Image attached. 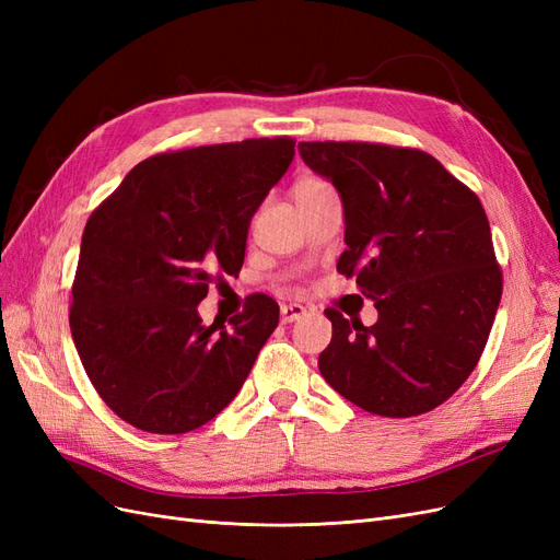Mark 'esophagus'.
<instances>
[{
	"instance_id": "1",
	"label": "esophagus",
	"mask_w": 560,
	"mask_h": 560,
	"mask_svg": "<svg viewBox=\"0 0 560 560\" xmlns=\"http://www.w3.org/2000/svg\"><path fill=\"white\" fill-rule=\"evenodd\" d=\"M303 315H306V308H303L301 303H284V306H280V319L284 322V325L296 322Z\"/></svg>"
}]
</instances>
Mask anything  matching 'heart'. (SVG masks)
Here are the masks:
<instances>
[{"label": "heart", "instance_id": "obj_1", "mask_svg": "<svg viewBox=\"0 0 560 560\" xmlns=\"http://www.w3.org/2000/svg\"><path fill=\"white\" fill-rule=\"evenodd\" d=\"M327 189H331V186H329L325 179L306 175V177H301V179L294 184V198H296V196H306V194L327 191Z\"/></svg>", "mask_w": 560, "mask_h": 560}]
</instances>
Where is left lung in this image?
I'll use <instances>...</instances> for the list:
<instances>
[{
	"label": "left lung",
	"mask_w": 560,
	"mask_h": 560,
	"mask_svg": "<svg viewBox=\"0 0 560 560\" xmlns=\"http://www.w3.org/2000/svg\"><path fill=\"white\" fill-rule=\"evenodd\" d=\"M336 186L346 245L376 325L327 308L319 374L360 409L411 418L444 404L477 366L500 306L502 273L481 200L434 156L369 142H299Z\"/></svg>",
	"instance_id": "1"
}]
</instances>
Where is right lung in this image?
<instances>
[{
  "instance_id": "right-lung-1",
  "label": "right lung",
  "mask_w": 560,
  "mask_h": 560,
  "mask_svg": "<svg viewBox=\"0 0 560 560\" xmlns=\"http://www.w3.org/2000/svg\"><path fill=\"white\" fill-rule=\"evenodd\" d=\"M294 159L259 138L151 156L100 206L81 238L70 329L109 409L154 434L206 425L238 395L280 306L247 299L231 327H206L214 276L243 268L254 212Z\"/></svg>"
}]
</instances>
